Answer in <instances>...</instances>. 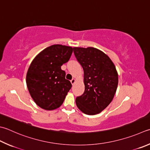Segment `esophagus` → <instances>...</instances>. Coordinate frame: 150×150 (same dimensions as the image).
Wrapping results in <instances>:
<instances>
[{
	"instance_id": "1",
	"label": "esophagus",
	"mask_w": 150,
	"mask_h": 150,
	"mask_svg": "<svg viewBox=\"0 0 150 150\" xmlns=\"http://www.w3.org/2000/svg\"><path fill=\"white\" fill-rule=\"evenodd\" d=\"M70 82H71V83L72 84V85H74V83L76 82V80H75V78H72L71 80H70Z\"/></svg>"
}]
</instances>
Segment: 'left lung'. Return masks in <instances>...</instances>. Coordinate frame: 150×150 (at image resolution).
Wrapping results in <instances>:
<instances>
[{
	"instance_id": "left-lung-1",
	"label": "left lung",
	"mask_w": 150,
	"mask_h": 150,
	"mask_svg": "<svg viewBox=\"0 0 150 150\" xmlns=\"http://www.w3.org/2000/svg\"><path fill=\"white\" fill-rule=\"evenodd\" d=\"M73 50L84 73L85 91L76 97V105L84 114H97L109 105L116 92V69L108 55L95 47H75Z\"/></svg>"
}]
</instances>
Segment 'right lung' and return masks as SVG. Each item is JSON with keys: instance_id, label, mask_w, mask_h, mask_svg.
I'll return each instance as SVG.
<instances>
[{"instance_id": "obj_1", "label": "right lung", "mask_w": 150, "mask_h": 150, "mask_svg": "<svg viewBox=\"0 0 150 150\" xmlns=\"http://www.w3.org/2000/svg\"><path fill=\"white\" fill-rule=\"evenodd\" d=\"M70 46L52 45L36 56L28 69L26 83L31 97L40 108L53 110L63 103L72 84L61 66L72 53Z\"/></svg>"}]
</instances>
